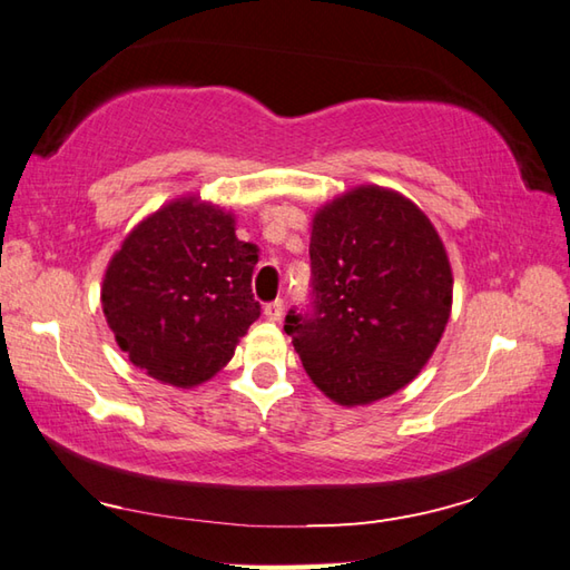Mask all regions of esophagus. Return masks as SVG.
<instances>
[{
  "label": "esophagus",
  "instance_id": "esophagus-1",
  "mask_svg": "<svg viewBox=\"0 0 570 570\" xmlns=\"http://www.w3.org/2000/svg\"><path fill=\"white\" fill-rule=\"evenodd\" d=\"M264 316L269 321H282L284 316V301L282 298H274L269 304H264Z\"/></svg>",
  "mask_w": 570,
  "mask_h": 570
}]
</instances>
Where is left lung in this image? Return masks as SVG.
Wrapping results in <instances>:
<instances>
[{
	"label": "left lung",
	"instance_id": "8db88e82",
	"mask_svg": "<svg viewBox=\"0 0 570 570\" xmlns=\"http://www.w3.org/2000/svg\"><path fill=\"white\" fill-rule=\"evenodd\" d=\"M311 306L284 331L308 377L343 406L370 404L416 377L451 316L443 242L414 203L362 186L313 217Z\"/></svg>",
	"mask_w": 570,
	"mask_h": 570
}]
</instances>
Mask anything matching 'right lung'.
<instances>
[{"label": "right lung", "instance_id": "add662e5", "mask_svg": "<svg viewBox=\"0 0 570 570\" xmlns=\"http://www.w3.org/2000/svg\"><path fill=\"white\" fill-rule=\"evenodd\" d=\"M259 247L235 217L196 198L164 205L122 242L102 282V311L135 367L174 386L220 372L259 318Z\"/></svg>", "mask_w": 570, "mask_h": 570}]
</instances>
